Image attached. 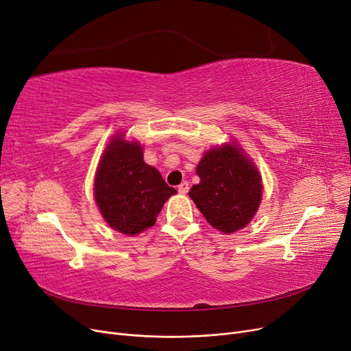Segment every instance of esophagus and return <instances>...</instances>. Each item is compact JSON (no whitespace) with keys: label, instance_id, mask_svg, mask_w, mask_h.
I'll return each instance as SVG.
<instances>
[{"label":"esophagus","instance_id":"obj_1","mask_svg":"<svg viewBox=\"0 0 351 351\" xmlns=\"http://www.w3.org/2000/svg\"><path fill=\"white\" fill-rule=\"evenodd\" d=\"M178 191L180 192V193H186L188 191H189V182H186V180H183L180 185L178 186Z\"/></svg>","mask_w":351,"mask_h":351}]
</instances>
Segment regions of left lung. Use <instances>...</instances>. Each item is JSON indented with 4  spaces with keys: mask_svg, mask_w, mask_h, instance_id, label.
<instances>
[{
    "mask_svg": "<svg viewBox=\"0 0 351 351\" xmlns=\"http://www.w3.org/2000/svg\"><path fill=\"white\" fill-rule=\"evenodd\" d=\"M196 173L199 185L189 196L208 222L223 233L245 228L262 200V178L254 165L236 145L205 154Z\"/></svg>",
    "mask_w": 351,
    "mask_h": 351,
    "instance_id": "1",
    "label": "left lung"
}]
</instances>
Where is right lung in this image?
Masks as SVG:
<instances>
[{
  "instance_id": "right-lung-1",
  "label": "right lung",
  "mask_w": 351,
  "mask_h": 351,
  "mask_svg": "<svg viewBox=\"0 0 351 351\" xmlns=\"http://www.w3.org/2000/svg\"><path fill=\"white\" fill-rule=\"evenodd\" d=\"M94 191L106 223L125 234L151 228L165 202L176 193L154 166L143 162L141 145L126 142L122 135L106 146Z\"/></svg>"
}]
</instances>
